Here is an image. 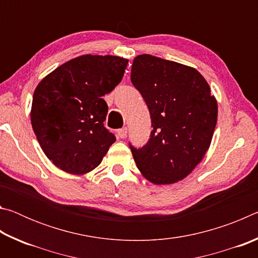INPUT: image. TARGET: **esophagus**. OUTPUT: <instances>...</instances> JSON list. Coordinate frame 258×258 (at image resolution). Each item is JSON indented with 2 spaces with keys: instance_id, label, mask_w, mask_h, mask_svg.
I'll list each match as a JSON object with an SVG mask.
<instances>
[{
  "instance_id": "obj_1",
  "label": "esophagus",
  "mask_w": 258,
  "mask_h": 258,
  "mask_svg": "<svg viewBox=\"0 0 258 258\" xmlns=\"http://www.w3.org/2000/svg\"><path fill=\"white\" fill-rule=\"evenodd\" d=\"M117 134H118V137L120 139H125L126 137H127V128L124 127V128H120L117 131Z\"/></svg>"
}]
</instances>
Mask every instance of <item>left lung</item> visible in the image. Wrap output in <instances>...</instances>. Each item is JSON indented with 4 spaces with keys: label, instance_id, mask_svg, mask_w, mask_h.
I'll return each mask as SVG.
<instances>
[{
    "label": "left lung",
    "instance_id": "1",
    "mask_svg": "<svg viewBox=\"0 0 258 258\" xmlns=\"http://www.w3.org/2000/svg\"><path fill=\"white\" fill-rule=\"evenodd\" d=\"M131 81L151 116L150 139L131 146L139 171L154 184L185 178L206 155L217 121V101L197 69L150 54L133 60Z\"/></svg>",
    "mask_w": 258,
    "mask_h": 258
}]
</instances>
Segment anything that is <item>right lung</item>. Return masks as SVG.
<instances>
[{"instance_id":"obj_1","label":"right lung","mask_w":258,"mask_h":258,"mask_svg":"<svg viewBox=\"0 0 258 258\" xmlns=\"http://www.w3.org/2000/svg\"><path fill=\"white\" fill-rule=\"evenodd\" d=\"M128 60L84 54L55 68L38 83L30 110L42 150L63 172L83 175L101 164L115 135L104 127L102 97L123 78Z\"/></svg>"}]
</instances>
